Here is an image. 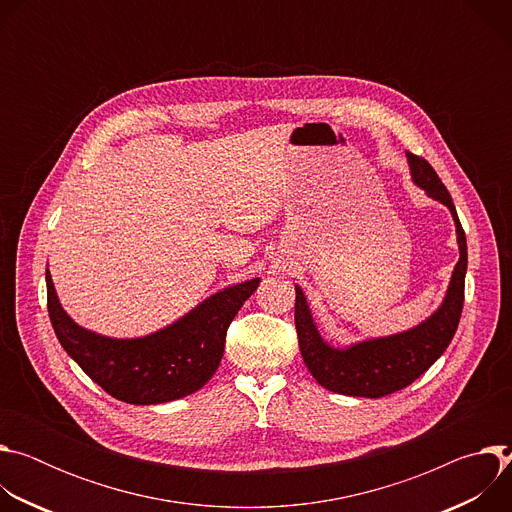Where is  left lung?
Segmentation results:
<instances>
[{
  "mask_svg": "<svg viewBox=\"0 0 512 512\" xmlns=\"http://www.w3.org/2000/svg\"><path fill=\"white\" fill-rule=\"evenodd\" d=\"M407 164L413 184L425 190L429 198L448 206L452 212L460 259L452 271L450 285L440 308L429 318L405 332L360 340L344 348L332 346L322 338L304 291L300 285H296V330L302 358L312 377L332 393L379 399L401 391L419 379L446 352L458 330L468 269L466 235L452 196L442 184L440 176L423 158L409 152Z\"/></svg>",
  "mask_w": 512,
  "mask_h": 512,
  "instance_id": "obj_1",
  "label": "left lung"
}]
</instances>
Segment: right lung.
<instances>
[{"mask_svg": "<svg viewBox=\"0 0 512 512\" xmlns=\"http://www.w3.org/2000/svg\"><path fill=\"white\" fill-rule=\"evenodd\" d=\"M259 277L216 291L166 328L139 338H111L72 320L46 269L48 316L58 342L111 397L158 405L202 389L225 352L227 328L259 287Z\"/></svg>", "mask_w": 512, "mask_h": 512, "instance_id": "obj_1", "label": "right lung"}]
</instances>
